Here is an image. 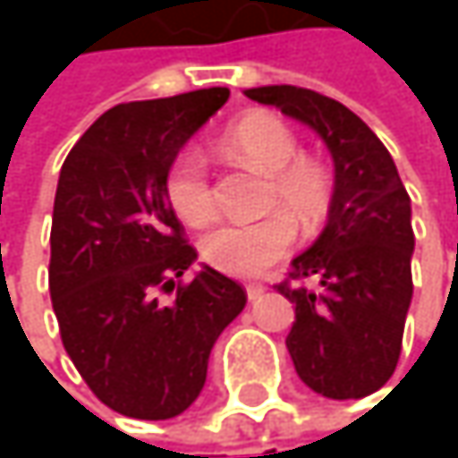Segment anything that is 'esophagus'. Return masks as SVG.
Returning a JSON list of instances; mask_svg holds the SVG:
<instances>
[{"mask_svg": "<svg viewBox=\"0 0 458 458\" xmlns=\"http://www.w3.org/2000/svg\"><path fill=\"white\" fill-rule=\"evenodd\" d=\"M265 294V286L262 284H246V297L254 302V300H259Z\"/></svg>", "mask_w": 458, "mask_h": 458, "instance_id": "obj_1", "label": "esophagus"}]
</instances>
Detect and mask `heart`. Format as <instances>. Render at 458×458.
Returning <instances> with one entry per match:
<instances>
[{
    "label": "heart",
    "instance_id": "b5f03b06",
    "mask_svg": "<svg viewBox=\"0 0 458 458\" xmlns=\"http://www.w3.org/2000/svg\"><path fill=\"white\" fill-rule=\"evenodd\" d=\"M230 156L267 174V209H281L251 223H223L201 238V257L238 278L259 276L278 262L294 243L295 220L302 233H313L328 212L331 180L318 161L297 156L294 132L270 114H251L230 124L223 135ZM166 199L180 220L204 225L215 215V191L201 150L185 148L166 172ZM287 215L284 216L283 212Z\"/></svg>",
    "mask_w": 458,
    "mask_h": 458
}]
</instances>
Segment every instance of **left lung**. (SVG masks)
I'll use <instances>...</instances> for the list:
<instances>
[{"instance_id": "obj_1", "label": "left lung", "mask_w": 458, "mask_h": 458, "mask_svg": "<svg viewBox=\"0 0 458 458\" xmlns=\"http://www.w3.org/2000/svg\"><path fill=\"white\" fill-rule=\"evenodd\" d=\"M249 100L308 124L334 158V196L316 243L278 284L292 302L286 336L300 379L331 401L366 398L393 377L413 297L411 199L390 150L350 108L292 84L254 87Z\"/></svg>"}]
</instances>
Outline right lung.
<instances>
[{"label": "right lung", "mask_w": 458, "mask_h": 458, "mask_svg": "<svg viewBox=\"0 0 458 458\" xmlns=\"http://www.w3.org/2000/svg\"><path fill=\"white\" fill-rule=\"evenodd\" d=\"M228 98V87H209L114 106L60 169L49 233L52 310L81 379L132 419L185 411L204 390L217 336L246 305V292L209 265L177 284L199 254L166 199L180 148ZM174 288L169 303L157 300Z\"/></svg>", "instance_id": "right-lung-1"}]
</instances>
